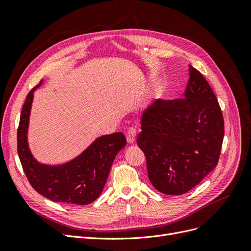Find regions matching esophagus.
<instances>
[{
  "instance_id": "esophagus-1",
  "label": "esophagus",
  "mask_w": 251,
  "mask_h": 251,
  "mask_svg": "<svg viewBox=\"0 0 251 251\" xmlns=\"http://www.w3.org/2000/svg\"><path fill=\"white\" fill-rule=\"evenodd\" d=\"M126 141L127 143L133 144L136 141V128L131 126L126 132Z\"/></svg>"
}]
</instances>
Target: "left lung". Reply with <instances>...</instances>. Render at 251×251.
I'll use <instances>...</instances> for the list:
<instances>
[{
    "label": "left lung",
    "instance_id": "left-lung-1",
    "mask_svg": "<svg viewBox=\"0 0 251 251\" xmlns=\"http://www.w3.org/2000/svg\"><path fill=\"white\" fill-rule=\"evenodd\" d=\"M184 98L157 100L144 112L137 144L147 158L151 183L162 194L183 195L219 161L224 120L203 75L189 65Z\"/></svg>",
    "mask_w": 251,
    "mask_h": 251
}]
</instances>
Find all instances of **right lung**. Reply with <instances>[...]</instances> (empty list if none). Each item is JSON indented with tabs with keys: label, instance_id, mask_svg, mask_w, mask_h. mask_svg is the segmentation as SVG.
Wrapping results in <instances>:
<instances>
[{
	"label": "right lung",
	"instance_id": "obj_1",
	"mask_svg": "<svg viewBox=\"0 0 251 251\" xmlns=\"http://www.w3.org/2000/svg\"><path fill=\"white\" fill-rule=\"evenodd\" d=\"M28 93L21 112L18 128V154L30 184L35 191L54 202L86 205L100 196L107 182L112 163L126 140L118 132L95 139L80 155L58 165L41 163L33 157L28 144L30 111L34 91Z\"/></svg>",
	"mask_w": 251,
	"mask_h": 251
}]
</instances>
